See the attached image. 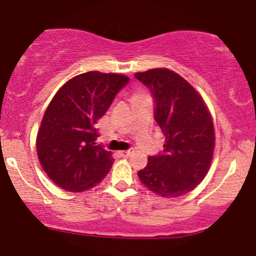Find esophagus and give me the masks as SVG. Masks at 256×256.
I'll return each instance as SVG.
<instances>
[{"label": "esophagus", "mask_w": 256, "mask_h": 256, "mask_svg": "<svg viewBox=\"0 0 256 256\" xmlns=\"http://www.w3.org/2000/svg\"><path fill=\"white\" fill-rule=\"evenodd\" d=\"M133 152H134L133 150H128V151H122L121 153H120V154H121L123 158H128L129 156H132V153H133Z\"/></svg>", "instance_id": "esophagus-1"}]
</instances>
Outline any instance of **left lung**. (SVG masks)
I'll list each match as a JSON object with an SVG mask.
<instances>
[{"label": "left lung", "mask_w": 256, "mask_h": 256, "mask_svg": "<svg viewBox=\"0 0 256 256\" xmlns=\"http://www.w3.org/2000/svg\"><path fill=\"white\" fill-rule=\"evenodd\" d=\"M134 76L151 91L154 120L165 136L163 153L150 156L138 176L159 196H182L211 166L216 140L211 114L196 90L170 69H150Z\"/></svg>", "instance_id": "1"}]
</instances>
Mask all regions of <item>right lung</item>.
<instances>
[{"instance_id": "right-lung-1", "label": "right lung", "mask_w": 256, "mask_h": 256, "mask_svg": "<svg viewBox=\"0 0 256 256\" xmlns=\"http://www.w3.org/2000/svg\"><path fill=\"white\" fill-rule=\"evenodd\" d=\"M128 81L122 74L87 72L68 80L51 99L36 145L42 168L58 187L85 192L109 174L114 158L96 145V123Z\"/></svg>"}]
</instances>
